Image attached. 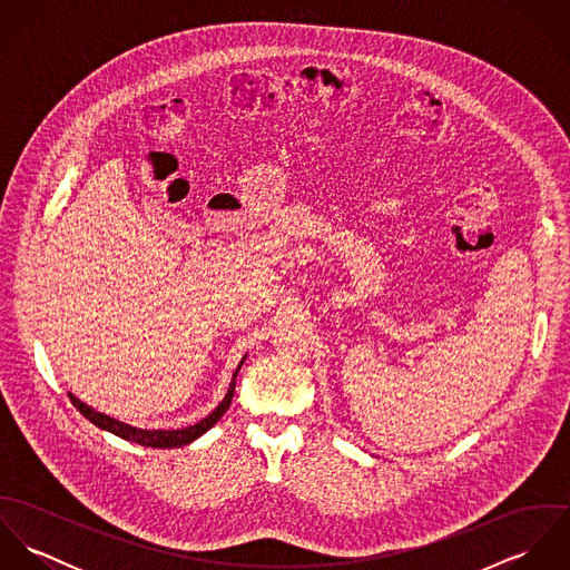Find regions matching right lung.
<instances>
[{
    "mask_svg": "<svg viewBox=\"0 0 570 570\" xmlns=\"http://www.w3.org/2000/svg\"><path fill=\"white\" fill-rule=\"evenodd\" d=\"M244 360H242V364H244ZM242 364H239V368H242ZM239 368H237V373H239ZM237 373H235V377H237ZM68 395H70L72 404L81 410L82 416H87L100 430H107V432H111V434H116V436H120L125 441H131V443L145 445V448H181V445H188L195 439H199L204 432H208L224 416V412L228 410L230 402H233V395H235V380H233V384L228 389V395L224 397V402L219 406L215 407L199 423L181 428V430H140V428L127 425L122 421H116V419H111V416H107L102 412H96L94 407H89L87 404H82L81 400H77L72 393H68Z\"/></svg>",
    "mask_w": 570,
    "mask_h": 570,
    "instance_id": "right-lung-1",
    "label": "right lung"
}]
</instances>
